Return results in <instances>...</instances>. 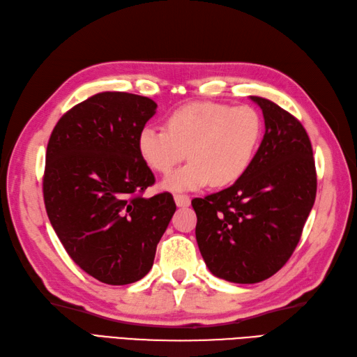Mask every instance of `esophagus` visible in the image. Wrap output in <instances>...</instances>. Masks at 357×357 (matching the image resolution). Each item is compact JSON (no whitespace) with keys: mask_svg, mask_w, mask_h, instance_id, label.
<instances>
[{"mask_svg":"<svg viewBox=\"0 0 357 357\" xmlns=\"http://www.w3.org/2000/svg\"><path fill=\"white\" fill-rule=\"evenodd\" d=\"M175 202L178 206H188L190 205V197L185 195H175Z\"/></svg>","mask_w":357,"mask_h":357,"instance_id":"obj_1","label":"esophagus"}]
</instances>
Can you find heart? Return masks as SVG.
Masks as SVG:
<instances>
[{"instance_id": "obj_1", "label": "heart", "mask_w": 357, "mask_h": 357, "mask_svg": "<svg viewBox=\"0 0 357 357\" xmlns=\"http://www.w3.org/2000/svg\"><path fill=\"white\" fill-rule=\"evenodd\" d=\"M263 128L252 106L195 102L172 111L165 130L141 129L137 146L143 161L161 175H169L188 155L192 162L164 181L162 187L172 192H192L210 182L228 187L250 170Z\"/></svg>"}]
</instances>
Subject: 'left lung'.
Returning <instances> with one entry per match:
<instances>
[{
    "label": "left lung",
    "instance_id": "1",
    "mask_svg": "<svg viewBox=\"0 0 357 357\" xmlns=\"http://www.w3.org/2000/svg\"><path fill=\"white\" fill-rule=\"evenodd\" d=\"M264 135L250 170L236 184L192 201L196 240L213 275L252 284L284 266L300 242L317 197V170L307 132L268 98Z\"/></svg>",
    "mask_w": 357,
    "mask_h": 357
}]
</instances>
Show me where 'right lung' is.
Here are the masks:
<instances>
[{
  "label": "right lung",
  "instance_id": "right-lung-1",
  "mask_svg": "<svg viewBox=\"0 0 357 357\" xmlns=\"http://www.w3.org/2000/svg\"><path fill=\"white\" fill-rule=\"evenodd\" d=\"M156 112L149 97L100 93L65 112L48 139L44 202L52 227L79 268L123 286L151 271L176 211L139 156V130Z\"/></svg>",
  "mask_w": 357,
  "mask_h": 357
}]
</instances>
